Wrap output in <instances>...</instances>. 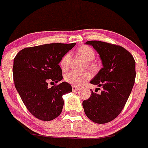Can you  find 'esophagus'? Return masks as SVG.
<instances>
[{
	"label": "esophagus",
	"mask_w": 148,
	"mask_h": 148,
	"mask_svg": "<svg viewBox=\"0 0 148 148\" xmlns=\"http://www.w3.org/2000/svg\"><path fill=\"white\" fill-rule=\"evenodd\" d=\"M80 89V88H78V87H76V86H73L72 87V90H73V91H77L78 90Z\"/></svg>",
	"instance_id": "obj_1"
}]
</instances>
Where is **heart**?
Here are the masks:
<instances>
[{"label":"heart","instance_id":"b5f03b06","mask_svg":"<svg viewBox=\"0 0 148 148\" xmlns=\"http://www.w3.org/2000/svg\"><path fill=\"white\" fill-rule=\"evenodd\" d=\"M77 54L79 56L83 58L86 61H91L95 58V53L93 50L89 46L87 45H83V46L80 47L77 51ZM71 60V54L67 53L62 58L60 62V65L61 69L63 71H67L69 68V63ZM90 65L92 66L90 63ZM91 77V74L88 72H70L68 73L65 74L64 76V80L65 82L70 83L73 86H80L88 81Z\"/></svg>","mask_w":148,"mask_h":148}]
</instances>
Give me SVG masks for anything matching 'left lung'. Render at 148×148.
Wrapping results in <instances>:
<instances>
[{"instance_id": "left-lung-1", "label": "left lung", "mask_w": 148, "mask_h": 148, "mask_svg": "<svg viewBox=\"0 0 148 148\" xmlns=\"http://www.w3.org/2000/svg\"><path fill=\"white\" fill-rule=\"evenodd\" d=\"M99 54L103 68L90 83L103 88L100 94L92 91L83 102L85 115L98 124L112 121L121 112L130 95L135 79V61L127 50L102 41H87Z\"/></svg>"}]
</instances>
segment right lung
<instances>
[{"mask_svg":"<svg viewBox=\"0 0 148 148\" xmlns=\"http://www.w3.org/2000/svg\"><path fill=\"white\" fill-rule=\"evenodd\" d=\"M75 43H51L26 48L13 60L15 87L24 105L38 119L50 121L61 113L63 95L72 92L67 82L48 88V82L63 79L59 63Z\"/></svg>","mask_w":148,"mask_h":148,"instance_id":"right-lung-1","label":"right lung"}]
</instances>
